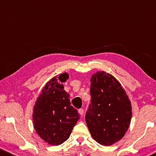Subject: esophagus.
<instances>
[{
    "mask_svg": "<svg viewBox=\"0 0 156 156\" xmlns=\"http://www.w3.org/2000/svg\"><path fill=\"white\" fill-rule=\"evenodd\" d=\"M78 112H79V114H80L81 116H82V115L84 114V109H83V108H80Z\"/></svg>",
    "mask_w": 156,
    "mask_h": 156,
    "instance_id": "obj_1",
    "label": "esophagus"
}]
</instances>
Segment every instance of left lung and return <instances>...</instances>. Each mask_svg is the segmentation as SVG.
Wrapping results in <instances>:
<instances>
[{
  "mask_svg": "<svg viewBox=\"0 0 156 156\" xmlns=\"http://www.w3.org/2000/svg\"><path fill=\"white\" fill-rule=\"evenodd\" d=\"M91 104L85 120L91 136L102 146H112L129 129L132 108L129 97L112 74L97 72L91 78Z\"/></svg>",
  "mask_w": 156,
  "mask_h": 156,
  "instance_id": "left-lung-1",
  "label": "left lung"
}]
</instances>
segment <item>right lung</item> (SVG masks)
<instances>
[{
	"mask_svg": "<svg viewBox=\"0 0 156 156\" xmlns=\"http://www.w3.org/2000/svg\"><path fill=\"white\" fill-rule=\"evenodd\" d=\"M68 78V74L63 73L51 79L34 106V128L42 140L52 146L66 141L80 119L77 110L70 105L69 94L64 90L62 83Z\"/></svg>",
	"mask_w": 156,
	"mask_h": 156,
	"instance_id": "add662e5",
	"label": "right lung"
}]
</instances>
